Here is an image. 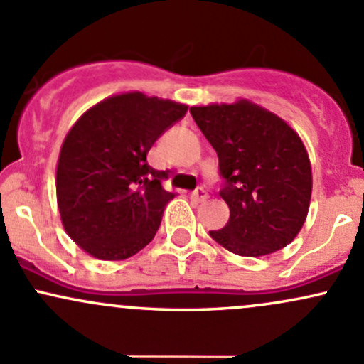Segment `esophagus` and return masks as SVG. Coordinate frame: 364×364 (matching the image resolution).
I'll list each match as a JSON object with an SVG mask.
<instances>
[{
  "mask_svg": "<svg viewBox=\"0 0 364 364\" xmlns=\"http://www.w3.org/2000/svg\"><path fill=\"white\" fill-rule=\"evenodd\" d=\"M191 198H193V201H196V203H205L206 199H208V193H206L203 187H198V189L191 194Z\"/></svg>",
  "mask_w": 364,
  "mask_h": 364,
  "instance_id": "1",
  "label": "esophagus"
}]
</instances>
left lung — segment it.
<instances>
[{"mask_svg":"<svg viewBox=\"0 0 364 364\" xmlns=\"http://www.w3.org/2000/svg\"><path fill=\"white\" fill-rule=\"evenodd\" d=\"M218 156L228 224L210 236L229 252L260 257L290 245L311 203V161L293 128L259 105L240 100L191 107Z\"/></svg>","mask_w":364,"mask_h":364,"instance_id":"obj_1","label":"left lung"}]
</instances>
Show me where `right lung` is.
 Returning a JSON list of instances; mask_svg holds the SVG:
<instances>
[{
  "mask_svg": "<svg viewBox=\"0 0 364 364\" xmlns=\"http://www.w3.org/2000/svg\"><path fill=\"white\" fill-rule=\"evenodd\" d=\"M187 105L123 93L88 109L71 128L57 165L62 224L90 255L124 260L158 232L175 194L163 189L168 171L149 166L147 152Z\"/></svg>",
  "mask_w": 364,
  "mask_h": 364,
  "instance_id": "1",
  "label": "right lung"
}]
</instances>
